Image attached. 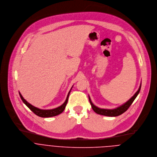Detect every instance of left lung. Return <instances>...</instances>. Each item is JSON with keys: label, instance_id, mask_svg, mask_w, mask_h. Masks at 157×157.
I'll use <instances>...</instances> for the list:
<instances>
[{"label": "left lung", "instance_id": "left-lung-1", "mask_svg": "<svg viewBox=\"0 0 157 157\" xmlns=\"http://www.w3.org/2000/svg\"><path fill=\"white\" fill-rule=\"evenodd\" d=\"M140 87H141V84L139 86L138 90L135 93V94L129 100H128L126 103L123 104L122 105H121L116 109H100V108L96 107L95 105H94L89 96V100L90 103L93 110L96 113L101 115H103V116H107V117H117V116H119V115L123 114V113H124L129 109V107L131 105V104L132 103V102L134 101V100H135V98L139 94L140 90Z\"/></svg>", "mask_w": 157, "mask_h": 157}]
</instances>
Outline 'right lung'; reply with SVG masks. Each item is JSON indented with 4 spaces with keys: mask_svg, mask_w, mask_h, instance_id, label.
Segmentation results:
<instances>
[{
    "mask_svg": "<svg viewBox=\"0 0 157 157\" xmlns=\"http://www.w3.org/2000/svg\"><path fill=\"white\" fill-rule=\"evenodd\" d=\"M73 87V86H72ZM71 87V89H72ZM71 89H70V90L69 91L68 94V95H67V97L66 98V100L65 101V102L62 104V105H60V107H57V108H56V109H50V110H42V109H39L33 105H32L31 104H30L29 103H28L23 97V96L21 95V94H20V92H19V94H20V96L22 100V101H23V103L25 104V105L34 113L36 114V115L40 117H42V118H48V117H55V116H57L60 113H62L65 107H66V105L67 104V102H68V97H69V95H70V93L71 92Z\"/></svg>",
    "mask_w": 157,
    "mask_h": 157,
    "instance_id": "obj_1",
    "label": "right lung"
}]
</instances>
